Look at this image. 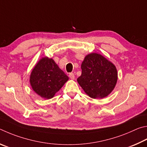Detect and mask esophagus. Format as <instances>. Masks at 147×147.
Returning <instances> with one entry per match:
<instances>
[{"instance_id": "34e87169", "label": "esophagus", "mask_w": 147, "mask_h": 147, "mask_svg": "<svg viewBox=\"0 0 147 147\" xmlns=\"http://www.w3.org/2000/svg\"><path fill=\"white\" fill-rule=\"evenodd\" d=\"M69 78L71 79H75V76H74V73H69Z\"/></svg>"}]
</instances>
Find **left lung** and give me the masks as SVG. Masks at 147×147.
Instances as JSON below:
<instances>
[{"instance_id": "obj_1", "label": "left lung", "mask_w": 147, "mask_h": 147, "mask_svg": "<svg viewBox=\"0 0 147 147\" xmlns=\"http://www.w3.org/2000/svg\"><path fill=\"white\" fill-rule=\"evenodd\" d=\"M81 69L78 82L92 98H103L114 90L117 80V69L103 56L96 53L88 54L81 64Z\"/></svg>"}]
</instances>
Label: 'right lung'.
Instances as JSON below:
<instances>
[{
  "label": "right lung",
  "instance_id": "add662e5",
  "mask_svg": "<svg viewBox=\"0 0 147 147\" xmlns=\"http://www.w3.org/2000/svg\"><path fill=\"white\" fill-rule=\"evenodd\" d=\"M68 80V77L48 57H43L38 62L30 79L34 92L45 99L52 98Z\"/></svg>",
  "mask_w": 147,
  "mask_h": 147
}]
</instances>
